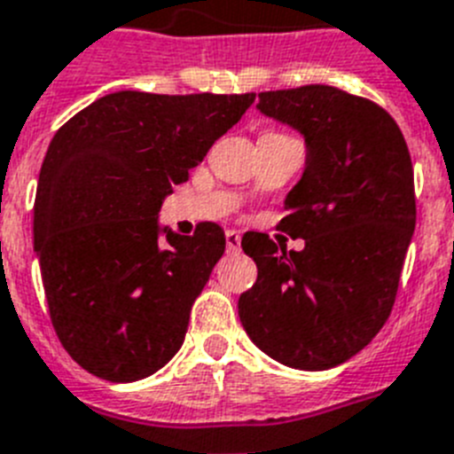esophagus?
<instances>
[{
	"mask_svg": "<svg viewBox=\"0 0 454 454\" xmlns=\"http://www.w3.org/2000/svg\"><path fill=\"white\" fill-rule=\"evenodd\" d=\"M226 247L231 254H238L239 247H242V235L238 231H226Z\"/></svg>",
	"mask_w": 454,
	"mask_h": 454,
	"instance_id": "1",
	"label": "esophagus"
}]
</instances>
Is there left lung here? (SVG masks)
<instances>
[{"label": "left lung", "mask_w": 454, "mask_h": 454, "mask_svg": "<svg viewBox=\"0 0 454 454\" xmlns=\"http://www.w3.org/2000/svg\"><path fill=\"white\" fill-rule=\"evenodd\" d=\"M258 112L306 141L278 223L306 244L286 251L244 235L258 278L239 294V322L287 368H336L380 333L395 301L416 228L407 141L380 105L325 84L258 93Z\"/></svg>", "instance_id": "obj_1"}]
</instances>
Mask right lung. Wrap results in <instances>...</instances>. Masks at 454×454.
<instances>
[{
    "mask_svg": "<svg viewBox=\"0 0 454 454\" xmlns=\"http://www.w3.org/2000/svg\"><path fill=\"white\" fill-rule=\"evenodd\" d=\"M254 100L118 90L50 141L34 251L59 340L90 374L144 380L183 345L226 238L210 222L192 238L160 226L161 203Z\"/></svg>",
    "mask_w": 454,
    "mask_h": 454,
    "instance_id": "add662e5",
    "label": "right lung"
}]
</instances>
